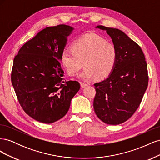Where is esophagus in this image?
Instances as JSON below:
<instances>
[{
	"mask_svg": "<svg viewBox=\"0 0 160 160\" xmlns=\"http://www.w3.org/2000/svg\"><path fill=\"white\" fill-rule=\"evenodd\" d=\"M81 86L82 88H85V87L88 86V84L85 83H83V82H81Z\"/></svg>",
	"mask_w": 160,
	"mask_h": 160,
	"instance_id": "34e87169",
	"label": "esophagus"
}]
</instances>
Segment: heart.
I'll return each instance as SVG.
<instances>
[{
    "instance_id": "obj_1",
    "label": "heart",
    "mask_w": 160,
    "mask_h": 160,
    "mask_svg": "<svg viewBox=\"0 0 160 160\" xmlns=\"http://www.w3.org/2000/svg\"><path fill=\"white\" fill-rule=\"evenodd\" d=\"M117 59L115 46L96 34L78 38L72 49L65 48L61 53V62L69 75H76L83 65L86 67L79 75L85 80L106 79L112 73Z\"/></svg>"
}]
</instances>
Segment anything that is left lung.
<instances>
[{
    "label": "left lung",
    "instance_id": "8db88e82",
    "mask_svg": "<svg viewBox=\"0 0 160 160\" xmlns=\"http://www.w3.org/2000/svg\"><path fill=\"white\" fill-rule=\"evenodd\" d=\"M106 31L118 51L115 68L107 79L95 83L93 101L97 116L109 125L129 119L139 106L148 85L147 63L136 42L118 28L98 25Z\"/></svg>",
    "mask_w": 160,
    "mask_h": 160
}]
</instances>
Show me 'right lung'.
<instances>
[{"mask_svg":"<svg viewBox=\"0 0 160 160\" xmlns=\"http://www.w3.org/2000/svg\"><path fill=\"white\" fill-rule=\"evenodd\" d=\"M74 28L46 27L24 45L14 57L11 81L18 102L31 118L52 123L63 118L80 89L77 81H66L61 53Z\"/></svg>","mask_w":160,"mask_h":160,"instance_id":"obj_1","label":"right lung"}]
</instances>
